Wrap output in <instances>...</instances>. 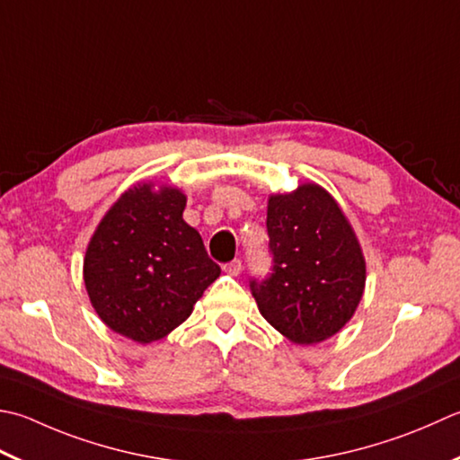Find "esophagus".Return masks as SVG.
Instances as JSON below:
<instances>
[{
    "mask_svg": "<svg viewBox=\"0 0 460 460\" xmlns=\"http://www.w3.org/2000/svg\"><path fill=\"white\" fill-rule=\"evenodd\" d=\"M223 269H225V273H229V275H233V277H237V275L241 273L243 265H241V261H239V259H233L231 263H227V265H225Z\"/></svg>",
    "mask_w": 460,
    "mask_h": 460,
    "instance_id": "obj_1",
    "label": "esophagus"
}]
</instances>
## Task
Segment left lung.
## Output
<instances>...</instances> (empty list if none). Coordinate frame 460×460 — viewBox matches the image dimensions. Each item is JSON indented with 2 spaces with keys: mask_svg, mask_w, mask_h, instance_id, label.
I'll return each instance as SVG.
<instances>
[{
  "mask_svg": "<svg viewBox=\"0 0 460 460\" xmlns=\"http://www.w3.org/2000/svg\"><path fill=\"white\" fill-rule=\"evenodd\" d=\"M273 273L253 279L257 307L291 343H321L343 329L363 299L367 265L353 227L331 193L303 183L269 197Z\"/></svg>",
  "mask_w": 460,
  "mask_h": 460,
  "instance_id": "1",
  "label": "left lung"
}]
</instances>
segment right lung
<instances>
[{"label": "right lung", "mask_w": 460, "mask_h": 460, "mask_svg": "<svg viewBox=\"0 0 460 460\" xmlns=\"http://www.w3.org/2000/svg\"><path fill=\"white\" fill-rule=\"evenodd\" d=\"M181 189L137 183L103 215L84 259V281L107 327L135 343L164 339L219 277L203 239L183 221Z\"/></svg>", "instance_id": "right-lung-1"}]
</instances>
